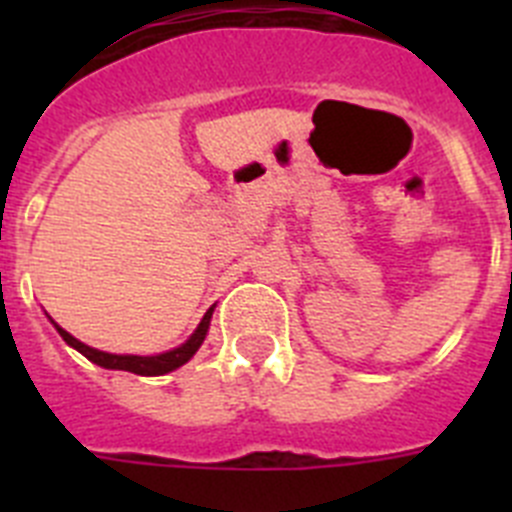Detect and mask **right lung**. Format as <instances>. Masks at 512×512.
<instances>
[{
  "mask_svg": "<svg viewBox=\"0 0 512 512\" xmlns=\"http://www.w3.org/2000/svg\"><path fill=\"white\" fill-rule=\"evenodd\" d=\"M212 310H215V305L205 312V318L200 320V325L194 328V333L182 343V346H176V348H171V351H164V354H153V356L107 354V351H99V348H92V346H87V343H81L79 338H74L71 333H66V330H63L58 323H53V320L51 323L56 325L58 336H61L63 341L69 343L71 348H76L79 354L87 356L92 364L102 366V369H120V372L140 374V377H161V374H169V372H174V369H179V366H184L194 354H197V351H200L202 341H205V336H207V330H210Z\"/></svg>",
  "mask_w": 512,
  "mask_h": 512,
  "instance_id": "right-lung-1",
  "label": "right lung"
}]
</instances>
